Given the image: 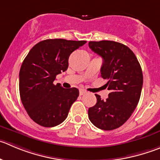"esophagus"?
Returning a JSON list of instances; mask_svg holds the SVG:
<instances>
[{
  "label": "esophagus",
  "instance_id": "esophagus-1",
  "mask_svg": "<svg viewBox=\"0 0 160 160\" xmlns=\"http://www.w3.org/2000/svg\"><path fill=\"white\" fill-rule=\"evenodd\" d=\"M85 93H86V91L85 90V89H80V90H79V94H80V95H84Z\"/></svg>",
  "mask_w": 160,
  "mask_h": 160
}]
</instances>
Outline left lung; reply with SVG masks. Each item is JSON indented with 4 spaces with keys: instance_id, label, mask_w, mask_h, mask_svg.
<instances>
[{
    "instance_id": "obj_1",
    "label": "left lung",
    "mask_w": 160,
    "mask_h": 160,
    "mask_svg": "<svg viewBox=\"0 0 160 160\" xmlns=\"http://www.w3.org/2000/svg\"><path fill=\"white\" fill-rule=\"evenodd\" d=\"M89 48L103 58L101 77L108 82V98L95 94L97 104L88 110L89 118L97 128L112 130L131 116L141 97L143 74L136 56L127 45L113 41L89 42Z\"/></svg>"
}]
</instances>
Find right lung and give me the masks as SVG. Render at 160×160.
<instances>
[{
  "label": "right lung",
  "instance_id": "right-lung-1",
  "mask_svg": "<svg viewBox=\"0 0 160 160\" xmlns=\"http://www.w3.org/2000/svg\"><path fill=\"white\" fill-rule=\"evenodd\" d=\"M86 41L47 39L30 49L19 71V94L27 114L44 127H53L68 117L77 100V88L53 84L57 74L68 68V59Z\"/></svg>",
  "mask_w": 160,
  "mask_h": 160
}]
</instances>
